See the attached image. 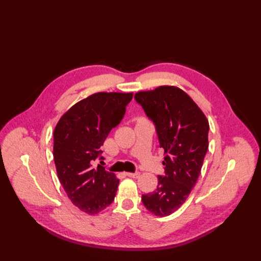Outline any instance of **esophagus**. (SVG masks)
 <instances>
[{
	"instance_id": "obj_1",
	"label": "esophagus",
	"mask_w": 261,
	"mask_h": 261,
	"mask_svg": "<svg viewBox=\"0 0 261 261\" xmlns=\"http://www.w3.org/2000/svg\"><path fill=\"white\" fill-rule=\"evenodd\" d=\"M126 175H128L129 177H133V178H138L140 173L138 171L136 172H126Z\"/></svg>"
}]
</instances>
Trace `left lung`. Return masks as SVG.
<instances>
[{
    "mask_svg": "<svg viewBox=\"0 0 261 261\" xmlns=\"http://www.w3.org/2000/svg\"><path fill=\"white\" fill-rule=\"evenodd\" d=\"M134 97L155 123L165 156V175H158L157 189L141 200L148 212L166 217L182 205L197 181L208 148V121L193 99L174 86L140 91Z\"/></svg>",
    "mask_w": 261,
    "mask_h": 261,
    "instance_id": "1",
    "label": "left lung"
}]
</instances>
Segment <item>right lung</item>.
Wrapping results in <instances>:
<instances>
[{
    "instance_id": "1",
    "label": "right lung",
    "mask_w": 261,
    "mask_h": 261,
    "mask_svg": "<svg viewBox=\"0 0 261 261\" xmlns=\"http://www.w3.org/2000/svg\"><path fill=\"white\" fill-rule=\"evenodd\" d=\"M133 93L99 92L71 106L54 130L58 177L82 212L97 215L114 201L120 179L93 162L110 130L122 121Z\"/></svg>"
}]
</instances>
